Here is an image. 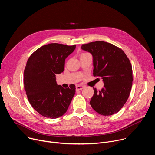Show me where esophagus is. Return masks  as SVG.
I'll use <instances>...</instances> for the list:
<instances>
[{
	"instance_id": "obj_1",
	"label": "esophagus",
	"mask_w": 155,
	"mask_h": 155,
	"mask_svg": "<svg viewBox=\"0 0 155 155\" xmlns=\"http://www.w3.org/2000/svg\"><path fill=\"white\" fill-rule=\"evenodd\" d=\"M84 87V86L78 84V85H77V86H76V91L81 90H83V89Z\"/></svg>"
}]
</instances>
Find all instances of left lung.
Returning <instances> with one entry per match:
<instances>
[{
	"label": "left lung",
	"instance_id": "obj_1",
	"mask_svg": "<svg viewBox=\"0 0 155 155\" xmlns=\"http://www.w3.org/2000/svg\"><path fill=\"white\" fill-rule=\"evenodd\" d=\"M81 49L93 55V75L102 77L104 83L99 91L93 88L90 105L104 116L118 112L129 97L133 81L129 58L121 48L103 41L83 44Z\"/></svg>",
	"mask_w": 155,
	"mask_h": 155
}]
</instances>
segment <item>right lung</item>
<instances>
[{
	"mask_svg": "<svg viewBox=\"0 0 155 155\" xmlns=\"http://www.w3.org/2000/svg\"><path fill=\"white\" fill-rule=\"evenodd\" d=\"M76 45L50 43L35 51L24 71V87L29 102L41 115L54 119L62 116L75 95V86L64 89L58 85L56 75L63 72L65 60Z\"/></svg>",
	"mask_w": 155,
	"mask_h": 155,
	"instance_id": "right-lung-1",
	"label": "right lung"
}]
</instances>
